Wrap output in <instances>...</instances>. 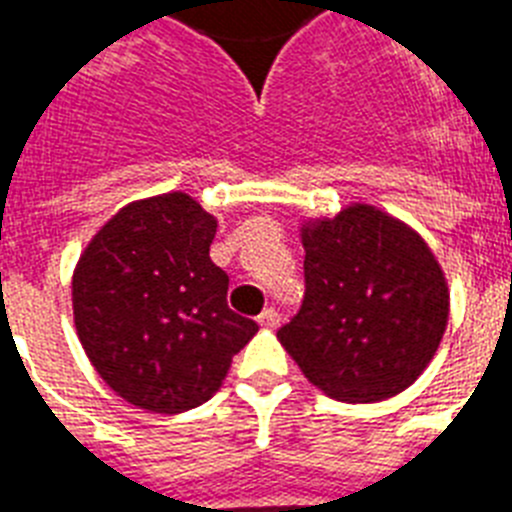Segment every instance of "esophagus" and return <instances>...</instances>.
I'll list each match as a JSON object with an SVG mask.
<instances>
[{"mask_svg": "<svg viewBox=\"0 0 512 512\" xmlns=\"http://www.w3.org/2000/svg\"><path fill=\"white\" fill-rule=\"evenodd\" d=\"M257 322H260L263 328H278V325H281V315H278L273 307H268V309H263V312H260Z\"/></svg>", "mask_w": 512, "mask_h": 512, "instance_id": "34e87169", "label": "esophagus"}]
</instances>
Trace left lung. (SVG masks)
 <instances>
[{"label": "left lung", "instance_id": "1", "mask_svg": "<svg viewBox=\"0 0 512 512\" xmlns=\"http://www.w3.org/2000/svg\"><path fill=\"white\" fill-rule=\"evenodd\" d=\"M304 302L278 341L312 385L346 403L406 390L448 325V281L422 236L354 203L302 226Z\"/></svg>", "mask_w": 512, "mask_h": 512}]
</instances>
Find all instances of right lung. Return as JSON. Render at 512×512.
I'll use <instances>...</instances> for the list:
<instances>
[{
	"label": "right lung",
	"instance_id": "right-lung-1",
	"mask_svg": "<svg viewBox=\"0 0 512 512\" xmlns=\"http://www.w3.org/2000/svg\"><path fill=\"white\" fill-rule=\"evenodd\" d=\"M218 221L187 192L124 205L72 276L75 328L103 382L132 406L182 414L221 388L257 322L226 304L210 260Z\"/></svg>",
	"mask_w": 512,
	"mask_h": 512
}]
</instances>
